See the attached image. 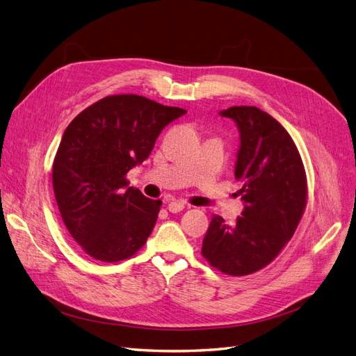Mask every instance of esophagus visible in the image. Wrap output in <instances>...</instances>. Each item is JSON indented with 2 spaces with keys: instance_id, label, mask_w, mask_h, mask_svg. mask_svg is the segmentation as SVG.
Returning a JSON list of instances; mask_svg holds the SVG:
<instances>
[{
  "instance_id": "1",
  "label": "esophagus",
  "mask_w": 356,
  "mask_h": 356,
  "mask_svg": "<svg viewBox=\"0 0 356 356\" xmlns=\"http://www.w3.org/2000/svg\"><path fill=\"white\" fill-rule=\"evenodd\" d=\"M186 207H187V204H186L184 202H181V200H172V202L168 204V209H169V212H172V213H177V212H181Z\"/></svg>"
}]
</instances>
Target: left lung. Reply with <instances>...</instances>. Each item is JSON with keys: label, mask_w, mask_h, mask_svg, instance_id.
I'll list each match as a JSON object with an SVG mask.
<instances>
[{"label": "left lung", "mask_w": 356, "mask_h": 356, "mask_svg": "<svg viewBox=\"0 0 356 356\" xmlns=\"http://www.w3.org/2000/svg\"><path fill=\"white\" fill-rule=\"evenodd\" d=\"M241 134L234 177L245 203L233 225L213 215L203 238L202 255L230 276L251 275L270 264L293 238L307 203L303 160L277 120L257 106H230Z\"/></svg>", "instance_id": "left-lung-1"}]
</instances>
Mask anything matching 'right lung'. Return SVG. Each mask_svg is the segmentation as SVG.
<instances>
[{
  "mask_svg": "<svg viewBox=\"0 0 356 356\" xmlns=\"http://www.w3.org/2000/svg\"><path fill=\"white\" fill-rule=\"evenodd\" d=\"M187 111L139 95L105 96L68 124L53 160V190L72 239L95 260L135 255L152 234L161 200L127 187L160 132Z\"/></svg>",
  "mask_w": 356,
  "mask_h": 356,
  "instance_id": "right-lung-1",
  "label": "right lung"
}]
</instances>
